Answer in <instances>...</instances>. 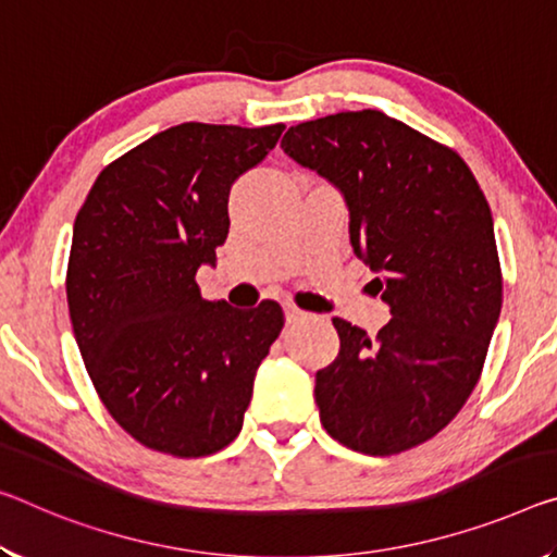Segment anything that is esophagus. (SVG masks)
I'll use <instances>...</instances> for the list:
<instances>
[{"mask_svg": "<svg viewBox=\"0 0 557 557\" xmlns=\"http://www.w3.org/2000/svg\"><path fill=\"white\" fill-rule=\"evenodd\" d=\"M285 320H287V324L302 322V320H307V312L297 310V307H293V305H287V307H285Z\"/></svg>", "mask_w": 557, "mask_h": 557, "instance_id": "34e87169", "label": "esophagus"}]
</instances>
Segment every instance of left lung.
<instances>
[{
    "instance_id": "left-lung-1",
    "label": "left lung",
    "mask_w": 557,
    "mask_h": 557,
    "mask_svg": "<svg viewBox=\"0 0 557 557\" xmlns=\"http://www.w3.org/2000/svg\"><path fill=\"white\" fill-rule=\"evenodd\" d=\"M282 151L342 193L351 247L392 310L376 337L332 320L339 355L314 379L320 421L351 451L401 454L479 384L503 305L488 200L461 156L382 111L297 123Z\"/></svg>"
}]
</instances>
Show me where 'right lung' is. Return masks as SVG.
<instances>
[{"label":"right lung","mask_w":557,"mask_h":557,"mask_svg":"<svg viewBox=\"0 0 557 557\" xmlns=\"http://www.w3.org/2000/svg\"><path fill=\"white\" fill-rule=\"evenodd\" d=\"M285 126L181 123L109 163L78 210L66 270L74 337L96 394L153 451L198 458L240 434L285 324L200 297L196 272L231 231L227 196Z\"/></svg>","instance_id":"right-lung-1"}]
</instances>
